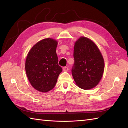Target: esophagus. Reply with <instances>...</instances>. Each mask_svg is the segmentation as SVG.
I'll use <instances>...</instances> for the list:
<instances>
[{"label": "esophagus", "mask_w": 128, "mask_h": 128, "mask_svg": "<svg viewBox=\"0 0 128 128\" xmlns=\"http://www.w3.org/2000/svg\"><path fill=\"white\" fill-rule=\"evenodd\" d=\"M63 70L64 71H68V67H66V66H64L63 68Z\"/></svg>", "instance_id": "1"}]
</instances>
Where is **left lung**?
Returning a JSON list of instances; mask_svg holds the SVG:
<instances>
[{
    "label": "left lung",
    "instance_id": "8db88e82",
    "mask_svg": "<svg viewBox=\"0 0 128 128\" xmlns=\"http://www.w3.org/2000/svg\"><path fill=\"white\" fill-rule=\"evenodd\" d=\"M74 57L71 72L77 86L84 90L95 87L104 69L103 57L97 45L89 38L80 37L74 45Z\"/></svg>",
    "mask_w": 128,
    "mask_h": 128
}]
</instances>
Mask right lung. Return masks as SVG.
<instances>
[{
    "mask_svg": "<svg viewBox=\"0 0 128 128\" xmlns=\"http://www.w3.org/2000/svg\"><path fill=\"white\" fill-rule=\"evenodd\" d=\"M58 42L52 38L38 42L28 52L25 61L28 80L35 89L42 92L56 86L62 68L58 64L56 48Z\"/></svg>",
    "mask_w": 128,
    "mask_h": 128,
    "instance_id": "1",
    "label": "right lung"
}]
</instances>
